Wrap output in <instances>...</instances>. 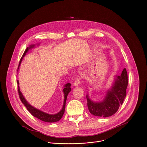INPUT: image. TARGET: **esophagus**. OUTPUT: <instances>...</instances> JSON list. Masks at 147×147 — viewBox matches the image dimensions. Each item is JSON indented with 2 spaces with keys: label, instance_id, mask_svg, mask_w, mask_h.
<instances>
[{
  "label": "esophagus",
  "instance_id": "esophagus-1",
  "mask_svg": "<svg viewBox=\"0 0 147 147\" xmlns=\"http://www.w3.org/2000/svg\"><path fill=\"white\" fill-rule=\"evenodd\" d=\"M80 80L79 79H76V80H75V82L74 83V85L75 86H78L79 85V84H80Z\"/></svg>",
  "mask_w": 147,
  "mask_h": 147
}]
</instances>
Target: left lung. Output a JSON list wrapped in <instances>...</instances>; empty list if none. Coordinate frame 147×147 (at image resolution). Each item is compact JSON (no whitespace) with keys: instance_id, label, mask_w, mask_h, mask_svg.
<instances>
[{"instance_id":"1","label":"left lung","mask_w":147,"mask_h":147,"mask_svg":"<svg viewBox=\"0 0 147 147\" xmlns=\"http://www.w3.org/2000/svg\"><path fill=\"white\" fill-rule=\"evenodd\" d=\"M127 85V73L126 68H124L120 76H114L111 86L106 89L105 96L102 100H92L87 92L86 97L89 112L94 116L104 118L114 114L122 105L126 97Z\"/></svg>"}]
</instances>
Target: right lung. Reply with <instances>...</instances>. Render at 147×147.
I'll return each instance as SVG.
<instances>
[{
	"label": "right lung",
	"mask_w": 147,
	"mask_h": 147,
	"mask_svg": "<svg viewBox=\"0 0 147 147\" xmlns=\"http://www.w3.org/2000/svg\"><path fill=\"white\" fill-rule=\"evenodd\" d=\"M40 43H37V44H33V45H30L29 47H28L26 48V49L25 50V52H24V53L22 55V57L21 58V59H20L18 71H19V67L20 66L22 59L26 55V53H28L29 50L36 48V46H40ZM18 92H19V96H20V98L21 100V102L23 103V104L26 107L27 110L30 113V114L33 116L37 118L38 119L41 120L43 122H48V123L57 122L59 121L62 118L63 114L64 113L67 97L68 94H69V93L71 90V84L70 83H67V84H65L64 85V89L63 90V93L64 94V101H63V106H62V109L58 113H57L56 114H50L46 113L43 111L38 109L36 108L35 107L33 106L32 105H30L26 101L25 98L24 97V96H23V94H22V92L20 90L19 80H18Z\"/></svg>",
	"instance_id": "obj_1"
}]
</instances>
